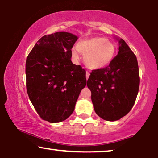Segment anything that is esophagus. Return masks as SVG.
Returning a JSON list of instances; mask_svg holds the SVG:
<instances>
[{
	"label": "esophagus",
	"mask_w": 158,
	"mask_h": 158,
	"mask_svg": "<svg viewBox=\"0 0 158 158\" xmlns=\"http://www.w3.org/2000/svg\"><path fill=\"white\" fill-rule=\"evenodd\" d=\"M89 76H90V73H89V72L86 71V73H85V77H86V79H89Z\"/></svg>",
	"instance_id": "1"
}]
</instances>
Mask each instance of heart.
I'll return each instance as SVG.
<instances>
[{
	"label": "heart",
	"instance_id": "obj_1",
	"mask_svg": "<svg viewBox=\"0 0 158 158\" xmlns=\"http://www.w3.org/2000/svg\"><path fill=\"white\" fill-rule=\"evenodd\" d=\"M79 52L84 55V61L88 68L98 69L105 68L111 62L116 53V47L106 37H94L80 41L77 49L71 50L73 60L79 59Z\"/></svg>",
	"mask_w": 158,
	"mask_h": 158
}]
</instances>
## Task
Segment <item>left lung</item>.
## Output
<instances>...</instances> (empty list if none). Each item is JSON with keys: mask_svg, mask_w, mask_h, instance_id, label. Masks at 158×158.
<instances>
[{"mask_svg": "<svg viewBox=\"0 0 158 158\" xmlns=\"http://www.w3.org/2000/svg\"><path fill=\"white\" fill-rule=\"evenodd\" d=\"M118 53L105 68L93 70L87 81L95 113L108 121L121 119L132 109L138 94L139 73L137 57L123 40Z\"/></svg>", "mask_w": 158, "mask_h": 158, "instance_id": "left-lung-1", "label": "left lung"}]
</instances>
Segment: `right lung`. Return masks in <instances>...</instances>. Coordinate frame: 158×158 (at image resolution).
I'll return each mask as SVG.
<instances>
[{
    "label": "right lung",
    "instance_id": "obj_1",
    "mask_svg": "<svg viewBox=\"0 0 158 158\" xmlns=\"http://www.w3.org/2000/svg\"><path fill=\"white\" fill-rule=\"evenodd\" d=\"M77 40L68 32L47 35L26 58L29 99L41 118L52 123L65 121L73 113L86 85L85 69L71 60V49Z\"/></svg>",
    "mask_w": 158,
    "mask_h": 158
}]
</instances>
